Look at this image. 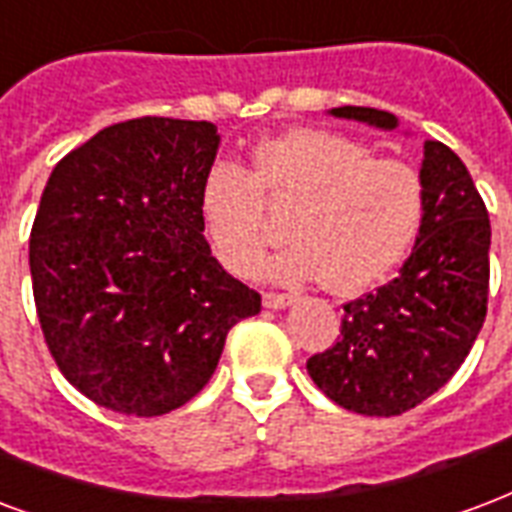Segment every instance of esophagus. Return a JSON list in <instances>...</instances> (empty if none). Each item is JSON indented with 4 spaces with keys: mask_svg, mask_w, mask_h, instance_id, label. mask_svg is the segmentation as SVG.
I'll return each mask as SVG.
<instances>
[{
    "mask_svg": "<svg viewBox=\"0 0 512 512\" xmlns=\"http://www.w3.org/2000/svg\"><path fill=\"white\" fill-rule=\"evenodd\" d=\"M294 305V297H288V294H264V307H270V310H283V307Z\"/></svg>",
    "mask_w": 512,
    "mask_h": 512,
    "instance_id": "34e87169",
    "label": "esophagus"
}]
</instances>
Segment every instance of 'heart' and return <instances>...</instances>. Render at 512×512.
<instances>
[{
    "label": "heart",
    "instance_id": "heart-1",
    "mask_svg": "<svg viewBox=\"0 0 512 512\" xmlns=\"http://www.w3.org/2000/svg\"><path fill=\"white\" fill-rule=\"evenodd\" d=\"M294 205L286 251L270 275L283 283L326 278L353 294L397 267L424 215V183L399 159L324 129H291L253 148L251 172L232 164L207 169L199 215L226 270H259L270 232L264 206Z\"/></svg>",
    "mask_w": 512,
    "mask_h": 512
}]
</instances>
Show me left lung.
<instances>
[{"instance_id": "left-lung-1", "label": "left lung", "mask_w": 512, "mask_h": 512, "mask_svg": "<svg viewBox=\"0 0 512 512\" xmlns=\"http://www.w3.org/2000/svg\"><path fill=\"white\" fill-rule=\"evenodd\" d=\"M334 118L397 129L375 107H334ZM424 215L402 270L375 294L343 305L332 348L307 359L326 397L361 416H399L443 388L467 359L489 302L491 224L470 172L437 140L424 142Z\"/></svg>"}]
</instances>
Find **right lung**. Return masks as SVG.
Returning <instances> with one entry per match:
<instances>
[{"label": "right lung", "mask_w": 512, "mask_h": 512, "mask_svg": "<svg viewBox=\"0 0 512 512\" xmlns=\"http://www.w3.org/2000/svg\"><path fill=\"white\" fill-rule=\"evenodd\" d=\"M210 121L134 118L67 153L29 240L37 318L61 375L124 416H164L213 378L226 334L261 297L218 264L199 186Z\"/></svg>", "instance_id": "right-lung-1"}]
</instances>
